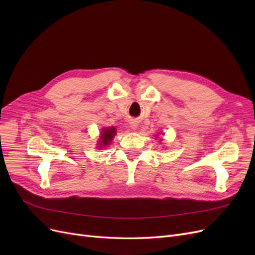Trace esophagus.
I'll list each match as a JSON object with an SVG mask.
<instances>
[{
  "label": "esophagus",
  "mask_w": 255,
  "mask_h": 255,
  "mask_svg": "<svg viewBox=\"0 0 255 255\" xmlns=\"http://www.w3.org/2000/svg\"><path fill=\"white\" fill-rule=\"evenodd\" d=\"M132 128H133V129H137V128H138V125H137L136 122H133V123H132Z\"/></svg>",
  "instance_id": "34e87169"
}]
</instances>
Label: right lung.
I'll use <instances>...</instances> for the list:
<instances>
[{
  "mask_svg": "<svg viewBox=\"0 0 255 255\" xmlns=\"http://www.w3.org/2000/svg\"><path fill=\"white\" fill-rule=\"evenodd\" d=\"M115 135H116V128H103L101 136H100L101 139H100V143H99L101 145H99V146H102V145L104 146L106 144H109L113 140V138H114Z\"/></svg>",
  "mask_w": 255,
  "mask_h": 255,
  "instance_id": "1",
  "label": "right lung"
}]
</instances>
